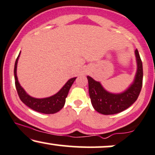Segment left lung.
Masks as SVG:
<instances>
[{
    "label": "left lung",
    "instance_id": "8db88e82",
    "mask_svg": "<svg viewBox=\"0 0 155 155\" xmlns=\"http://www.w3.org/2000/svg\"><path fill=\"white\" fill-rule=\"evenodd\" d=\"M138 69L134 82L123 93L111 94L103 88L98 81L87 76L89 94L95 111L103 114H115L129 108L136 102L143 84V65L138 49L135 51Z\"/></svg>",
    "mask_w": 155,
    "mask_h": 155
}]
</instances>
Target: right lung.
<instances>
[{"mask_svg": "<svg viewBox=\"0 0 155 155\" xmlns=\"http://www.w3.org/2000/svg\"><path fill=\"white\" fill-rule=\"evenodd\" d=\"M19 54H20V53L19 54L15 61L14 74H15V87L20 100L29 108H32L34 111L40 112V113L50 114H54L59 111L60 109L63 108L64 105H65V98L68 94L69 90H70L71 87L72 86L73 83L76 78H72V79H69L67 81V83L64 85L63 87L54 95L47 97V98L41 99L32 97L30 95H28L25 91L23 90V88L19 84L18 80H17V66Z\"/></svg>", "mask_w": 155, "mask_h": 155, "instance_id": "right-lung-1", "label": "right lung"}]
</instances>
